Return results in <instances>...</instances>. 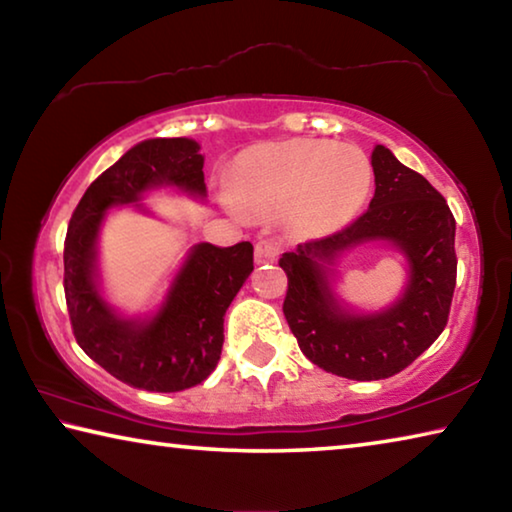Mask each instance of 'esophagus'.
Listing matches in <instances>:
<instances>
[{
  "label": "esophagus",
  "instance_id": "34e87169",
  "mask_svg": "<svg viewBox=\"0 0 512 512\" xmlns=\"http://www.w3.org/2000/svg\"><path fill=\"white\" fill-rule=\"evenodd\" d=\"M277 255H280V244H277V241L262 239L255 244V264L275 262Z\"/></svg>",
  "mask_w": 512,
  "mask_h": 512
}]
</instances>
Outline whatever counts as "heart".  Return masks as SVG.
Masks as SVG:
<instances>
[{"label":"heart","instance_id":"1","mask_svg":"<svg viewBox=\"0 0 512 512\" xmlns=\"http://www.w3.org/2000/svg\"><path fill=\"white\" fill-rule=\"evenodd\" d=\"M372 164L357 144L264 142L241 151L228 171L235 214H282L291 235L323 239L366 205Z\"/></svg>","mask_w":512,"mask_h":512}]
</instances>
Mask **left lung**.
Here are the masks:
<instances>
[{"label":"left lung","mask_w":512,"mask_h":512,"mask_svg":"<svg viewBox=\"0 0 512 512\" xmlns=\"http://www.w3.org/2000/svg\"><path fill=\"white\" fill-rule=\"evenodd\" d=\"M375 196L350 228L280 257L289 277L284 316L305 357L354 381L393 377L438 339L456 287V221L429 180L384 144L370 155ZM386 243L405 259V287L391 306L363 312L335 291V264L352 249Z\"/></svg>","instance_id":"1"}]
</instances>
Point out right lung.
<instances>
[{"instance_id": "1", "label": "right lung", "mask_w": 512, "mask_h": 512, "mask_svg": "<svg viewBox=\"0 0 512 512\" xmlns=\"http://www.w3.org/2000/svg\"><path fill=\"white\" fill-rule=\"evenodd\" d=\"M205 155L189 137H153L128 149L88 187L76 205L65 239V298L76 343L124 384L176 393L201 384L221 359L223 318L253 273V244L230 248L194 244L173 271L155 309L128 316L106 298L99 239L108 214L171 189L205 201Z\"/></svg>"}]
</instances>
